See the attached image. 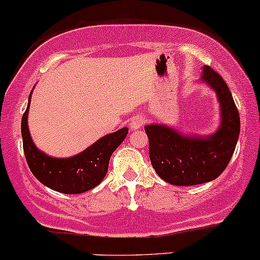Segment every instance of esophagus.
<instances>
[{"instance_id": "obj_1", "label": "esophagus", "mask_w": 260, "mask_h": 260, "mask_svg": "<svg viewBox=\"0 0 260 260\" xmlns=\"http://www.w3.org/2000/svg\"><path fill=\"white\" fill-rule=\"evenodd\" d=\"M144 124V118L142 116H133L129 121L131 129H139Z\"/></svg>"}]
</instances>
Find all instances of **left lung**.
<instances>
[{"label": "left lung", "mask_w": 260, "mask_h": 260, "mask_svg": "<svg viewBox=\"0 0 260 260\" xmlns=\"http://www.w3.org/2000/svg\"><path fill=\"white\" fill-rule=\"evenodd\" d=\"M202 81L215 90L221 110L219 129L207 138L184 137L161 124L145 126L152 167L172 185L214 180L229 165L240 134V115L228 84L217 71L203 68Z\"/></svg>", "instance_id": "left-lung-1"}]
</instances>
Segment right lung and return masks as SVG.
<instances>
[{
    "label": "right lung",
    "mask_w": 260,
    "mask_h": 260,
    "mask_svg": "<svg viewBox=\"0 0 260 260\" xmlns=\"http://www.w3.org/2000/svg\"><path fill=\"white\" fill-rule=\"evenodd\" d=\"M30 99L31 94L29 105ZM29 105L21 118V136L25 158L36 179L49 189L62 193H81L100 184L106 176L112 152L127 137L128 128L123 127L103 137L73 157H49L41 152L31 140L27 128Z\"/></svg>",
    "instance_id": "right-lung-1"
}]
</instances>
